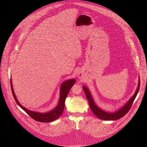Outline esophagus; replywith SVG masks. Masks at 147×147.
<instances>
[{"label": "esophagus", "instance_id": "1", "mask_svg": "<svg viewBox=\"0 0 147 147\" xmlns=\"http://www.w3.org/2000/svg\"><path fill=\"white\" fill-rule=\"evenodd\" d=\"M79 79H82V76H80V75H79Z\"/></svg>", "mask_w": 147, "mask_h": 147}]
</instances>
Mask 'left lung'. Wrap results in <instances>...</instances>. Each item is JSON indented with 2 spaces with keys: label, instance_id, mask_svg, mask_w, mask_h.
<instances>
[{
  "label": "left lung",
  "instance_id": "8db88e82",
  "mask_svg": "<svg viewBox=\"0 0 147 147\" xmlns=\"http://www.w3.org/2000/svg\"><path fill=\"white\" fill-rule=\"evenodd\" d=\"M140 78H139V83L138 85V88L133 96L126 102V104H125L122 107H121L118 110L114 112H107L100 108L96 104L88 88H87L84 85H83V88L84 89L85 96L88 101L90 109L93 113V114L100 119L106 121H114L119 119L123 117L129 110L139 92L140 88Z\"/></svg>",
  "mask_w": 147,
  "mask_h": 147
}]
</instances>
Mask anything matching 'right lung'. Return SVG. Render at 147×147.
Instances as JSON below:
<instances>
[{"mask_svg":"<svg viewBox=\"0 0 147 147\" xmlns=\"http://www.w3.org/2000/svg\"><path fill=\"white\" fill-rule=\"evenodd\" d=\"M75 82H76V80L75 79H71L67 80L62 83L60 88V96H59V100L58 105H57V106L54 109H53L52 110L46 113H40V112L31 111L24 107V106H22L18 101L16 98V96L15 94L11 79V90H12L13 96L17 104L19 105L22 110H24L30 117H31L33 119L38 122H51L58 119L62 114L64 108L65 98L68 94V92L70 89L75 83Z\"/></svg>","mask_w":147,"mask_h":147,"instance_id":"add662e5","label":"right lung"}]
</instances>
